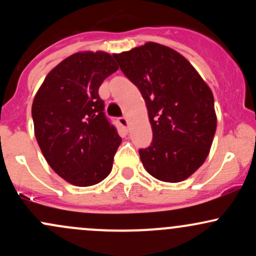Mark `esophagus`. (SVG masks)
<instances>
[{
	"label": "esophagus",
	"instance_id": "1",
	"mask_svg": "<svg viewBox=\"0 0 256 256\" xmlns=\"http://www.w3.org/2000/svg\"><path fill=\"white\" fill-rule=\"evenodd\" d=\"M118 122H119V124L122 126V128H128V118H126V116H122V118H119Z\"/></svg>",
	"mask_w": 256,
	"mask_h": 256
}]
</instances>
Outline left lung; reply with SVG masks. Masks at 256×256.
Returning a JSON list of instances; mask_svg holds the SVG:
<instances>
[{"instance_id": "left-lung-1", "label": "left lung", "mask_w": 256, "mask_h": 256, "mask_svg": "<svg viewBox=\"0 0 256 256\" xmlns=\"http://www.w3.org/2000/svg\"><path fill=\"white\" fill-rule=\"evenodd\" d=\"M113 58L148 110L152 140L140 149L146 172L168 183L185 180L210 154L216 130L212 90L183 55L162 44L148 42Z\"/></svg>"}]
</instances>
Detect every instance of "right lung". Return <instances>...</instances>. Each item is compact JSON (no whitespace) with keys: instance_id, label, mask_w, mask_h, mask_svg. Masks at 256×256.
<instances>
[{"instance_id":"right-lung-1","label":"right lung","mask_w":256,"mask_h":256,"mask_svg":"<svg viewBox=\"0 0 256 256\" xmlns=\"http://www.w3.org/2000/svg\"><path fill=\"white\" fill-rule=\"evenodd\" d=\"M116 70L108 52H76L48 73L34 98V136L43 156L76 186L104 180L122 143L98 96L102 82Z\"/></svg>"}]
</instances>
